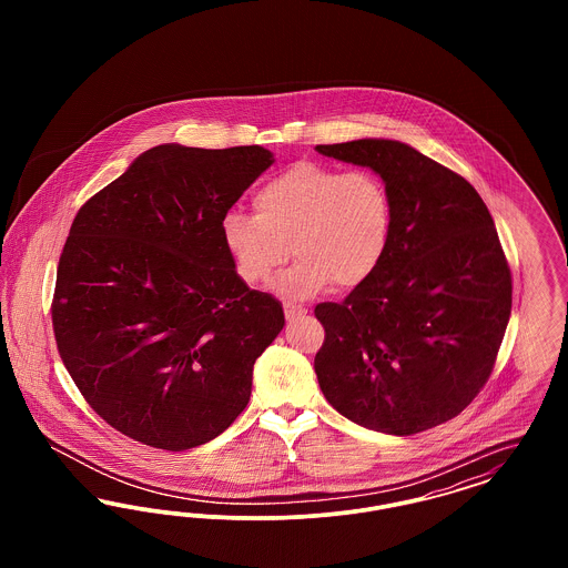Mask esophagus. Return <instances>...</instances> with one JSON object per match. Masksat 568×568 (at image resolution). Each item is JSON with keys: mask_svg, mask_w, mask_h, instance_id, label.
Wrapping results in <instances>:
<instances>
[{"mask_svg": "<svg viewBox=\"0 0 568 568\" xmlns=\"http://www.w3.org/2000/svg\"><path fill=\"white\" fill-rule=\"evenodd\" d=\"M283 311H285L287 322H294V320L302 317V315L306 313V308H304V306H296V304H290V302H285V304H283Z\"/></svg>", "mask_w": 568, "mask_h": 568, "instance_id": "34e87169", "label": "esophagus"}]
</instances>
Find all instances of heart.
Masks as SVG:
<instances>
[{
  "label": "heart",
  "mask_w": 568,
  "mask_h": 568,
  "mask_svg": "<svg viewBox=\"0 0 568 568\" xmlns=\"http://www.w3.org/2000/svg\"><path fill=\"white\" fill-rule=\"evenodd\" d=\"M251 204L255 215L223 216V246L251 287L266 283L294 253L296 266L276 283L290 297L313 296L329 283L341 292L364 285L392 239V197L371 170L296 163L260 185Z\"/></svg>",
  "instance_id": "heart-1"
}]
</instances>
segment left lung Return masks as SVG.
Instances as JSON below:
<instances>
[{"label": "left lung", "mask_w": 568, "mask_h": 568, "mask_svg": "<svg viewBox=\"0 0 568 568\" xmlns=\"http://www.w3.org/2000/svg\"><path fill=\"white\" fill-rule=\"evenodd\" d=\"M317 151L373 168L394 211L378 271L343 302L315 306L325 400L377 433L445 424L484 389L511 315V268L486 202L458 172L396 140Z\"/></svg>", "instance_id": "8db88e82"}]
</instances>
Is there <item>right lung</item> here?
<instances>
[{"mask_svg": "<svg viewBox=\"0 0 568 568\" xmlns=\"http://www.w3.org/2000/svg\"><path fill=\"white\" fill-rule=\"evenodd\" d=\"M272 162L257 144H160L74 216L57 266L54 341L114 430L185 452L243 413L253 364L285 315L241 281L221 221Z\"/></svg>", "mask_w": 568, "mask_h": 568, "instance_id": "right-lung-1", "label": "right lung"}]
</instances>
